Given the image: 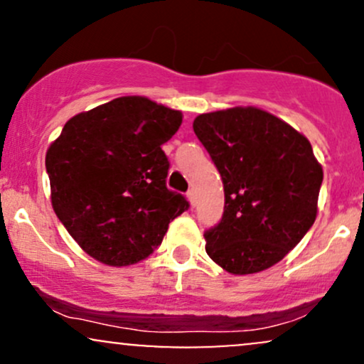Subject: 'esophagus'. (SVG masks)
<instances>
[{
  "instance_id": "1",
  "label": "esophagus",
  "mask_w": 364,
  "mask_h": 364,
  "mask_svg": "<svg viewBox=\"0 0 364 364\" xmlns=\"http://www.w3.org/2000/svg\"><path fill=\"white\" fill-rule=\"evenodd\" d=\"M186 196H188V200H190L191 205H195V203H196V191H195V188H191V190H188Z\"/></svg>"
}]
</instances>
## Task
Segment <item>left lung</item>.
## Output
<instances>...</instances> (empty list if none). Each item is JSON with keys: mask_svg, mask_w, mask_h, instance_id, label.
Here are the masks:
<instances>
[{"mask_svg": "<svg viewBox=\"0 0 364 364\" xmlns=\"http://www.w3.org/2000/svg\"><path fill=\"white\" fill-rule=\"evenodd\" d=\"M193 132L224 185V214L205 252L229 274L262 272L310 231L323 171L306 136L257 107L196 116Z\"/></svg>", "mask_w": 364, "mask_h": 364, "instance_id": "left-lung-1", "label": "left lung"}]
</instances>
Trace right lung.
<instances>
[{
    "label": "right lung",
    "mask_w": 364,
    "mask_h": 364,
    "mask_svg": "<svg viewBox=\"0 0 364 364\" xmlns=\"http://www.w3.org/2000/svg\"><path fill=\"white\" fill-rule=\"evenodd\" d=\"M181 121L147 97H118L73 116L48 149L54 212L92 258L112 267L144 260L188 210L185 196L166 186L161 147Z\"/></svg>",
    "instance_id": "add662e5"
}]
</instances>
